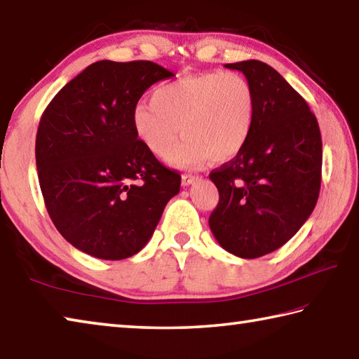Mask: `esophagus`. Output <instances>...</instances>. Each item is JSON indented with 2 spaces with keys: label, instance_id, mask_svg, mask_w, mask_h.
Instances as JSON below:
<instances>
[{
  "label": "esophagus",
  "instance_id": "1",
  "mask_svg": "<svg viewBox=\"0 0 359 359\" xmlns=\"http://www.w3.org/2000/svg\"><path fill=\"white\" fill-rule=\"evenodd\" d=\"M196 180H198V177H196V175H193V174H184V175H182V185H184V187H188V185L194 184Z\"/></svg>",
  "mask_w": 359,
  "mask_h": 359
}]
</instances>
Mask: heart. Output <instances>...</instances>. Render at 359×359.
<instances>
[{
	"instance_id": "b5f03b06",
	"label": "heart",
	"mask_w": 359,
	"mask_h": 359,
	"mask_svg": "<svg viewBox=\"0 0 359 359\" xmlns=\"http://www.w3.org/2000/svg\"><path fill=\"white\" fill-rule=\"evenodd\" d=\"M257 95L248 77L235 72H207L163 83L152 101L132 110L135 137L156 157L166 158L180 135L184 142L170 161L201 166L215 158L229 161L252 135Z\"/></svg>"
}]
</instances>
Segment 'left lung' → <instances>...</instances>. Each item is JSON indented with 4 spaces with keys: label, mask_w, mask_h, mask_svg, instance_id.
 I'll list each match as a JSON object with an SVG mask.
<instances>
[{
    "label": "left lung",
    "mask_w": 359,
    "mask_h": 359,
    "mask_svg": "<svg viewBox=\"0 0 359 359\" xmlns=\"http://www.w3.org/2000/svg\"><path fill=\"white\" fill-rule=\"evenodd\" d=\"M254 86L257 115L244 149L210 172L219 202L210 215L216 241L240 258L277 250L297 233L319 198L318 119L283 76L259 60L226 63Z\"/></svg>",
    "instance_id": "left-lung-1"
}]
</instances>
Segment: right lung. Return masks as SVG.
Listing matches in <instances>:
<instances>
[{
    "label": "right lung",
    "instance_id": "1",
    "mask_svg": "<svg viewBox=\"0 0 359 359\" xmlns=\"http://www.w3.org/2000/svg\"><path fill=\"white\" fill-rule=\"evenodd\" d=\"M174 74L149 60L91 63L41 115L35 138L48 215L65 240L101 259L138 254L180 189L138 142L132 110L152 83Z\"/></svg>",
    "mask_w": 359,
    "mask_h": 359
}]
</instances>
